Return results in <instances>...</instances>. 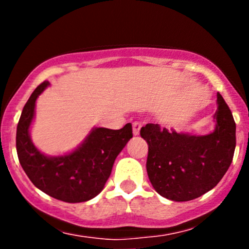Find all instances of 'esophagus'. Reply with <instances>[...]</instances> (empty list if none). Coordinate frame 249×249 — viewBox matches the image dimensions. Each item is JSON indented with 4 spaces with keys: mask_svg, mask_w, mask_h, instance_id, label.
<instances>
[{
    "mask_svg": "<svg viewBox=\"0 0 249 249\" xmlns=\"http://www.w3.org/2000/svg\"><path fill=\"white\" fill-rule=\"evenodd\" d=\"M140 130H141V124H140V123H137V122L132 123V132H134L135 136H137V135L140 134Z\"/></svg>",
    "mask_w": 249,
    "mask_h": 249,
    "instance_id": "esophagus-1",
    "label": "esophagus"
}]
</instances>
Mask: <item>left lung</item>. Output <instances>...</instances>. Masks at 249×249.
I'll list each match as a JSON object with an SVG mask.
<instances>
[{
    "label": "left lung",
    "mask_w": 249,
    "mask_h": 249,
    "mask_svg": "<svg viewBox=\"0 0 249 249\" xmlns=\"http://www.w3.org/2000/svg\"><path fill=\"white\" fill-rule=\"evenodd\" d=\"M214 131L205 136L177 134L147 124L140 134L148 143L147 173L158 194L172 201H189L210 192L232 161L236 124L222 95L217 94Z\"/></svg>",
    "instance_id": "left-lung-1"
}]
</instances>
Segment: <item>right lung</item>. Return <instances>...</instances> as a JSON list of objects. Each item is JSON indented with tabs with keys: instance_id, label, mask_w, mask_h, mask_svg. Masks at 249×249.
<instances>
[{
	"instance_id": "1",
	"label": "right lung",
	"mask_w": 249,
	"mask_h": 249,
	"mask_svg": "<svg viewBox=\"0 0 249 249\" xmlns=\"http://www.w3.org/2000/svg\"><path fill=\"white\" fill-rule=\"evenodd\" d=\"M48 85L41 83L22 108L17 126L19 162L30 180L49 196L70 203L88 201L104 189L115 158L132 137V126L127 123L120 130L96 127L74 152L46 157L34 145L29 129L37 97Z\"/></svg>"
}]
</instances>
